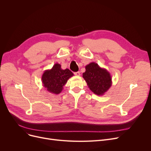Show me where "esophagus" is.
Segmentation results:
<instances>
[{"mask_svg": "<svg viewBox=\"0 0 151 151\" xmlns=\"http://www.w3.org/2000/svg\"><path fill=\"white\" fill-rule=\"evenodd\" d=\"M74 75L77 76H80V71H78V72H75Z\"/></svg>", "mask_w": 151, "mask_h": 151, "instance_id": "34e87169", "label": "esophagus"}]
</instances>
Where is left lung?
I'll list each match as a JSON object with an SVG mask.
<instances>
[{
	"label": "left lung",
	"mask_w": 151,
	"mask_h": 151,
	"mask_svg": "<svg viewBox=\"0 0 151 151\" xmlns=\"http://www.w3.org/2000/svg\"><path fill=\"white\" fill-rule=\"evenodd\" d=\"M85 68L83 77L90 90L97 96L104 95L112 86V78L109 71L96 62L90 63Z\"/></svg>",
	"instance_id": "obj_1"
}]
</instances>
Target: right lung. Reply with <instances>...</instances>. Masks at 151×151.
<instances>
[{"label":"right lung","instance_id":"right-lung-1","mask_svg":"<svg viewBox=\"0 0 151 151\" xmlns=\"http://www.w3.org/2000/svg\"><path fill=\"white\" fill-rule=\"evenodd\" d=\"M73 76L71 71L66 68L63 70L59 63H55L51 69L46 70L42 76L43 86L45 89L53 94L60 93L63 89V86L68 79Z\"/></svg>","mask_w":151,"mask_h":151}]
</instances>
